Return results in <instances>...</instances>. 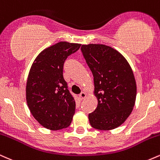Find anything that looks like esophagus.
I'll return each mask as SVG.
<instances>
[{
	"label": "esophagus",
	"instance_id": "esophagus-1",
	"mask_svg": "<svg viewBox=\"0 0 160 160\" xmlns=\"http://www.w3.org/2000/svg\"><path fill=\"white\" fill-rule=\"evenodd\" d=\"M79 96H80V98H81L82 100V99H85L86 98V93L84 92H82L80 94V95H79Z\"/></svg>",
	"mask_w": 160,
	"mask_h": 160
}]
</instances>
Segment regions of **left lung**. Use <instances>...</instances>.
I'll return each instance as SVG.
<instances>
[{"mask_svg": "<svg viewBox=\"0 0 160 160\" xmlns=\"http://www.w3.org/2000/svg\"><path fill=\"white\" fill-rule=\"evenodd\" d=\"M81 50L94 78L93 94L98 105L89 114L90 125L111 130L122 125L132 111L137 87L132 69L126 58L104 44L82 45Z\"/></svg>", "mask_w": 160, "mask_h": 160, "instance_id": "8db88e82", "label": "left lung"}]
</instances>
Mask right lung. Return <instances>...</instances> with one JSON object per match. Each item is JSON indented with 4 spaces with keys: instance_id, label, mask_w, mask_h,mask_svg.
Returning <instances> with one entry per match:
<instances>
[{
    "instance_id": "right-lung-1",
    "label": "right lung",
    "mask_w": 160,
    "mask_h": 160,
    "mask_svg": "<svg viewBox=\"0 0 160 160\" xmlns=\"http://www.w3.org/2000/svg\"><path fill=\"white\" fill-rule=\"evenodd\" d=\"M81 44L61 41L43 49L33 62L26 83V102L34 119L50 130L68 127L75 102L63 78L64 62Z\"/></svg>"
}]
</instances>
